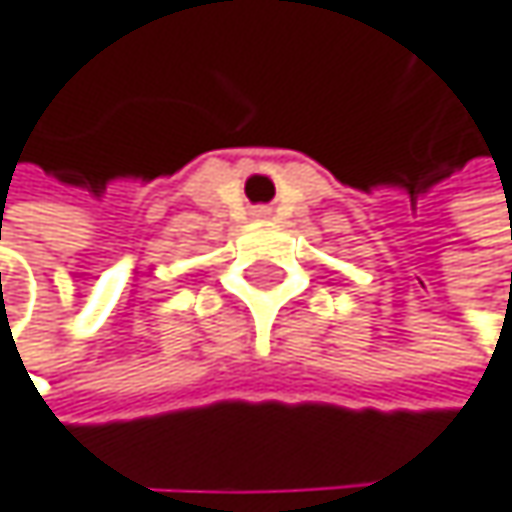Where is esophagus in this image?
Returning a JSON list of instances; mask_svg holds the SVG:
<instances>
[{
	"instance_id": "esophagus-1",
	"label": "esophagus",
	"mask_w": 512,
	"mask_h": 512,
	"mask_svg": "<svg viewBox=\"0 0 512 512\" xmlns=\"http://www.w3.org/2000/svg\"><path fill=\"white\" fill-rule=\"evenodd\" d=\"M253 216H259V219H265V216H268V207H259V210H253Z\"/></svg>"
}]
</instances>
